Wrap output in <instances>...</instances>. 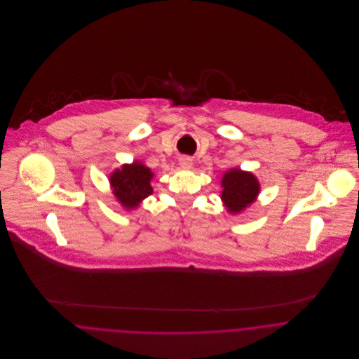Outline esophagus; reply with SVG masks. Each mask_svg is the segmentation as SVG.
I'll use <instances>...</instances> for the list:
<instances>
[{
    "label": "esophagus",
    "instance_id": "obj_1",
    "mask_svg": "<svg viewBox=\"0 0 359 359\" xmlns=\"http://www.w3.org/2000/svg\"><path fill=\"white\" fill-rule=\"evenodd\" d=\"M178 164H180V167L184 168V170H191L194 163H192V158H189V157H181L180 161H178Z\"/></svg>",
    "mask_w": 359,
    "mask_h": 359
}]
</instances>
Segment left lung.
<instances>
[{"label":"left lung","mask_w":359,"mask_h":359,"mask_svg":"<svg viewBox=\"0 0 359 359\" xmlns=\"http://www.w3.org/2000/svg\"><path fill=\"white\" fill-rule=\"evenodd\" d=\"M221 201L232 215L241 214L253 205L259 195V181L252 171L229 168L222 174Z\"/></svg>","instance_id":"8db88e82"}]
</instances>
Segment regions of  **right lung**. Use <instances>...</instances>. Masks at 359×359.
<instances>
[{"mask_svg": "<svg viewBox=\"0 0 359 359\" xmlns=\"http://www.w3.org/2000/svg\"><path fill=\"white\" fill-rule=\"evenodd\" d=\"M154 177L151 168L142 161L134 160L113 170L109 175V184L116 201L127 211H133L154 194L151 185Z\"/></svg>", "mask_w": 359, "mask_h": 359, "instance_id": "right-lung-1", "label": "right lung"}]
</instances>
